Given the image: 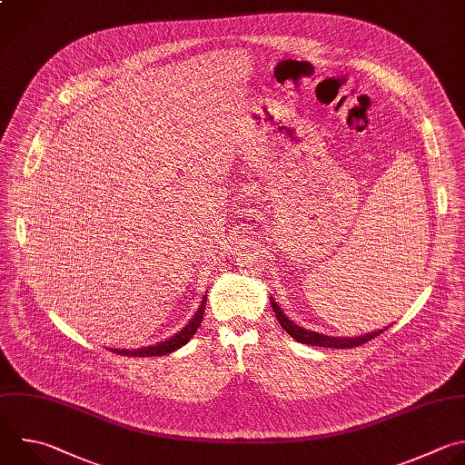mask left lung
<instances>
[{
  "mask_svg": "<svg viewBox=\"0 0 465 465\" xmlns=\"http://www.w3.org/2000/svg\"><path fill=\"white\" fill-rule=\"evenodd\" d=\"M272 308L275 312V318L277 322L281 323V327L299 343H304V345H314V347H325V349H352V347H360L371 340H374L376 336H380L383 331H376V332H371V334H365V336H358V338H329V336H323V334H316L312 331H306L302 327H297L293 325L282 312L281 308L277 306V302L272 299Z\"/></svg>",
  "mask_w": 465,
  "mask_h": 465,
  "instance_id": "1",
  "label": "left lung"
}]
</instances>
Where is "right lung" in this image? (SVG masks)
<instances>
[{
	"label": "right lung",
	"mask_w": 465,
	"mask_h": 465,
	"mask_svg": "<svg viewBox=\"0 0 465 465\" xmlns=\"http://www.w3.org/2000/svg\"><path fill=\"white\" fill-rule=\"evenodd\" d=\"M204 308H206V295L203 297V302H201V306H199V311H197V314L193 316V320L181 331V332H177L173 338H170L168 341H163V343H157V345H153V347H145V349H136V351H118V349H111L113 352H116V354H124V356H134V358H149V356H163V354H172L173 351H177V349H181V347H184L192 338H193V334L197 332V329L201 327V323H203V318H204Z\"/></svg>",
	"instance_id": "obj_1"
}]
</instances>
